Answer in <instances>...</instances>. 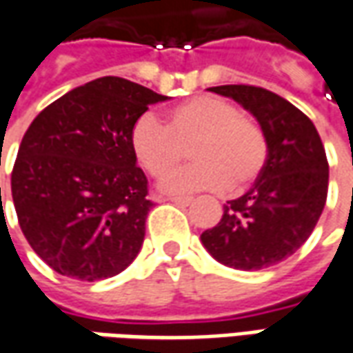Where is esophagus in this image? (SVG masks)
<instances>
[{
    "label": "esophagus",
    "instance_id": "esophagus-1",
    "mask_svg": "<svg viewBox=\"0 0 353 353\" xmlns=\"http://www.w3.org/2000/svg\"><path fill=\"white\" fill-rule=\"evenodd\" d=\"M164 201H170L174 205H181V207H189L193 203V196H168Z\"/></svg>",
    "mask_w": 353,
    "mask_h": 353
}]
</instances>
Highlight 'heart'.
<instances>
[{"label": "heart", "instance_id": "heart-1", "mask_svg": "<svg viewBox=\"0 0 353 353\" xmlns=\"http://www.w3.org/2000/svg\"><path fill=\"white\" fill-rule=\"evenodd\" d=\"M129 143L137 164L152 177L170 174L191 150L195 164L168 176L160 185L166 193L216 191L228 183L241 189L263 174L268 160L267 137L257 121L212 94L172 108L166 125L143 114L131 127Z\"/></svg>", "mask_w": 353, "mask_h": 353}]
</instances>
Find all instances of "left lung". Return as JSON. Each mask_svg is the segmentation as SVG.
<instances>
[{"label":"left lung","mask_w":353,"mask_h":353,"mask_svg":"<svg viewBox=\"0 0 353 353\" xmlns=\"http://www.w3.org/2000/svg\"><path fill=\"white\" fill-rule=\"evenodd\" d=\"M234 98L265 131L268 160L253 187L228 201L201 241L218 263L239 270L278 265L307 241L327 203L328 162L317 129L301 110L267 88H208Z\"/></svg>","instance_id":"1"}]
</instances>
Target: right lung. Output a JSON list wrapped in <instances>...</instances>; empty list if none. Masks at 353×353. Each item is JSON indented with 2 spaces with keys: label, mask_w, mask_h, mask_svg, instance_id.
<instances>
[{
  "label": "right lung",
  "mask_w": 353,
  "mask_h": 353,
  "mask_svg": "<svg viewBox=\"0 0 353 353\" xmlns=\"http://www.w3.org/2000/svg\"><path fill=\"white\" fill-rule=\"evenodd\" d=\"M166 98L102 77L57 98L26 129L11 193L19 226L48 267L96 282L135 261L152 201L129 133Z\"/></svg>",
  "instance_id": "obj_1"
}]
</instances>
